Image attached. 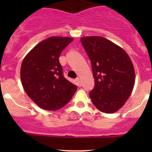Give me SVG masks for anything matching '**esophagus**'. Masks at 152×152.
Here are the masks:
<instances>
[{"label":"esophagus","instance_id":"esophagus-1","mask_svg":"<svg viewBox=\"0 0 152 152\" xmlns=\"http://www.w3.org/2000/svg\"><path fill=\"white\" fill-rule=\"evenodd\" d=\"M76 83L79 87H81V86H82V82H81V80L79 78H77V79H76Z\"/></svg>","mask_w":152,"mask_h":152}]
</instances>
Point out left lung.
Masks as SVG:
<instances>
[{
  "label": "left lung",
  "mask_w": 152,
  "mask_h": 152,
  "mask_svg": "<svg viewBox=\"0 0 152 152\" xmlns=\"http://www.w3.org/2000/svg\"><path fill=\"white\" fill-rule=\"evenodd\" d=\"M81 42L95 79L94 89L89 94L92 102L102 113H115L132 92L135 82L132 62L122 48L102 37H83Z\"/></svg>",
  "instance_id": "obj_1"
}]
</instances>
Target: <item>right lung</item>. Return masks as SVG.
Masks as SVG:
<instances>
[{
    "mask_svg": "<svg viewBox=\"0 0 152 152\" xmlns=\"http://www.w3.org/2000/svg\"><path fill=\"white\" fill-rule=\"evenodd\" d=\"M73 40L67 37H50L35 45L23 61V87L28 97L43 110L61 109L77 89L64 77L59 61L62 50Z\"/></svg>",
    "mask_w": 152,
    "mask_h": 152,
    "instance_id": "1",
    "label": "right lung"
}]
</instances>
